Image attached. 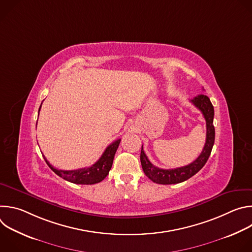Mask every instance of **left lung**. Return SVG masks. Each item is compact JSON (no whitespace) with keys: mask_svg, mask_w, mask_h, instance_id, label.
I'll return each mask as SVG.
<instances>
[{"mask_svg":"<svg viewBox=\"0 0 252 252\" xmlns=\"http://www.w3.org/2000/svg\"><path fill=\"white\" fill-rule=\"evenodd\" d=\"M190 101L197 107V109L202 113L205 122H206V140L203 150L199 157L192 161L191 163L177 167L173 169H162L156 165H154L150 159L148 158L147 155L143 152L141 147L140 152V162L145 174L156 184L158 185H174L186 182L187 179L193 176L196 172H198L203 165L206 163L212 147L214 143L215 137V130L213 126V117H214V110L213 105L207 95L198 94Z\"/></svg>","mask_w":252,"mask_h":252,"instance_id":"1","label":"left lung"}]
</instances>
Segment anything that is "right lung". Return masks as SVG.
I'll list each match as a JSON object with an SVG mask.
<instances>
[{
    "instance_id": "add662e5",
    "label": "right lung",
    "mask_w": 252,
    "mask_h": 252,
    "mask_svg": "<svg viewBox=\"0 0 252 252\" xmlns=\"http://www.w3.org/2000/svg\"><path fill=\"white\" fill-rule=\"evenodd\" d=\"M42 106V104H41ZM41 106L39 109V112L41 110ZM121 138L115 140L113 143L105 149L102 156L99 158V159L94 163L92 166L74 169V170H63V169H57L55 168L44 157L47 164L49 167L59 176L65 179V181L77 184V185H94L97 183H100L102 179L106 177L109 174V171L112 168L114 158L116 155V152L120 146Z\"/></svg>"
}]
</instances>
